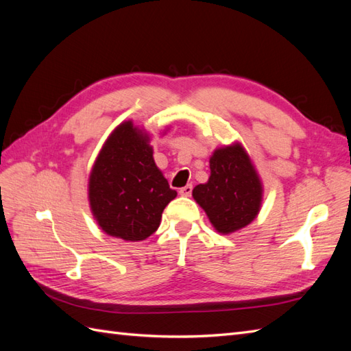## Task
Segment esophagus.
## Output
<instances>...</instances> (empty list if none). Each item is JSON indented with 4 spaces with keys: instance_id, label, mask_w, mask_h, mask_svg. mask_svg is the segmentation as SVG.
Returning a JSON list of instances; mask_svg holds the SVG:
<instances>
[{
    "instance_id": "esophagus-1",
    "label": "esophagus",
    "mask_w": 351,
    "mask_h": 351,
    "mask_svg": "<svg viewBox=\"0 0 351 351\" xmlns=\"http://www.w3.org/2000/svg\"><path fill=\"white\" fill-rule=\"evenodd\" d=\"M191 193H193V185H185L181 188V190H179V194H181L182 197H190Z\"/></svg>"
}]
</instances>
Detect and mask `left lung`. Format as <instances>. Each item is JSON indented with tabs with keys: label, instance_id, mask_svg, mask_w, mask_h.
<instances>
[{
	"label": "left lung",
	"instance_id": "1",
	"mask_svg": "<svg viewBox=\"0 0 351 351\" xmlns=\"http://www.w3.org/2000/svg\"><path fill=\"white\" fill-rule=\"evenodd\" d=\"M208 182L193 190L194 200L219 234L249 226L261 210L264 186L252 158L240 142L222 145L210 156Z\"/></svg>",
	"mask_w": 351,
	"mask_h": 351
}]
</instances>
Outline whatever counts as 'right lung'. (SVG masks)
I'll list each match as a JSON object with an SVG mask.
<instances>
[{
  "mask_svg": "<svg viewBox=\"0 0 351 351\" xmlns=\"http://www.w3.org/2000/svg\"><path fill=\"white\" fill-rule=\"evenodd\" d=\"M149 141L145 129L132 120L123 121L108 136L90 170V210L108 236L124 241L148 239L178 195L157 167Z\"/></svg>",
  "mask_w": 351,
  "mask_h": 351,
  "instance_id": "right-lung-1",
  "label": "right lung"
}]
</instances>
